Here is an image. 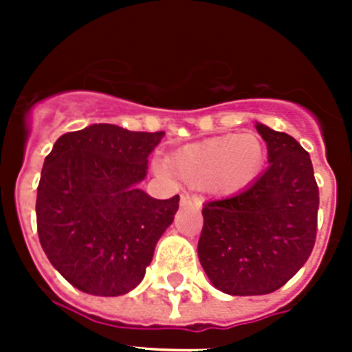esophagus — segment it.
<instances>
[{
  "mask_svg": "<svg viewBox=\"0 0 352 352\" xmlns=\"http://www.w3.org/2000/svg\"><path fill=\"white\" fill-rule=\"evenodd\" d=\"M179 204H182V206H201V201H199L197 197H194V195L183 194Z\"/></svg>",
  "mask_w": 352,
  "mask_h": 352,
  "instance_id": "obj_1",
  "label": "esophagus"
}]
</instances>
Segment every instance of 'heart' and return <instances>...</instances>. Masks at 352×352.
I'll return each mask as SVG.
<instances>
[{"label": "heart", "mask_w": 352, "mask_h": 352, "mask_svg": "<svg viewBox=\"0 0 352 352\" xmlns=\"http://www.w3.org/2000/svg\"><path fill=\"white\" fill-rule=\"evenodd\" d=\"M266 146L256 133H229L178 148L167 160L176 179L214 195H232L256 182ZM167 170V169H166Z\"/></svg>", "instance_id": "1"}]
</instances>
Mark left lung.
Wrapping results in <instances>:
<instances>
[{"label":"left lung","mask_w":352,"mask_h":352,"mask_svg":"<svg viewBox=\"0 0 352 352\" xmlns=\"http://www.w3.org/2000/svg\"><path fill=\"white\" fill-rule=\"evenodd\" d=\"M268 164L256 182L204 204L197 254L211 284L231 296L280 289L312 254L319 188L310 155L284 132L256 123Z\"/></svg>","instance_id":"left-lung-1"}]
</instances>
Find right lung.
I'll return each mask as SVG.
<instances>
[{
    "label": "right lung",
    "mask_w": 352,
    "mask_h": 352,
    "mask_svg": "<svg viewBox=\"0 0 352 352\" xmlns=\"http://www.w3.org/2000/svg\"><path fill=\"white\" fill-rule=\"evenodd\" d=\"M164 132L109 123L63 133L45 157L36 227L51 264L79 291L121 296L138 287L179 195L160 201L139 188Z\"/></svg>",
    "instance_id": "1"
}]
</instances>
